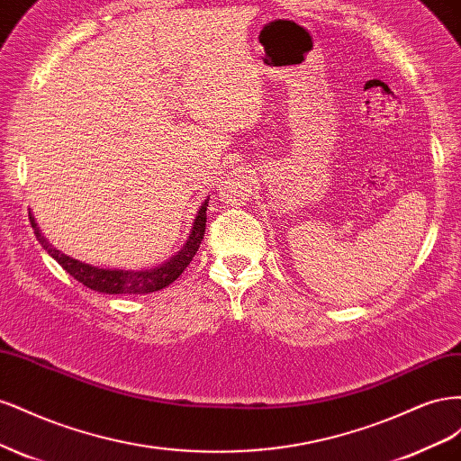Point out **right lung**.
<instances>
[{"label": "right lung", "mask_w": 461, "mask_h": 461, "mask_svg": "<svg viewBox=\"0 0 461 461\" xmlns=\"http://www.w3.org/2000/svg\"><path fill=\"white\" fill-rule=\"evenodd\" d=\"M207 203H209V198H205V202L200 205L198 215L194 219V225L185 246L180 248L171 259L163 261L161 265H158V267H148V269H109V267L104 269V267H94V265L85 261L73 259L71 256H65L58 248H53L48 242V239L41 234L38 222L31 212H29V219L41 248H44L68 275H73L78 283L95 292H104V294H149V292L161 290L165 286H169L173 281H176L180 273H183L190 265L192 258L196 256L205 232Z\"/></svg>", "instance_id": "add662e5"}]
</instances>
